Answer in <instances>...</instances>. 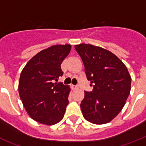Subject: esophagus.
I'll use <instances>...</instances> for the list:
<instances>
[{"label":"esophagus","mask_w":146,"mask_h":146,"mask_svg":"<svg viewBox=\"0 0 146 146\" xmlns=\"http://www.w3.org/2000/svg\"><path fill=\"white\" fill-rule=\"evenodd\" d=\"M71 86H72V89H73V90H76V89H77L78 88V86H76V85H73V84H72Z\"/></svg>","instance_id":"34e87169"}]
</instances>
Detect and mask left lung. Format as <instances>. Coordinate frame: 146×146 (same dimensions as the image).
<instances>
[{"label": "left lung", "instance_id": "1", "mask_svg": "<svg viewBox=\"0 0 146 146\" xmlns=\"http://www.w3.org/2000/svg\"><path fill=\"white\" fill-rule=\"evenodd\" d=\"M75 48L82 59L86 78L93 84L92 92H84L81 101L83 115L92 124H107L125 105L130 93V74L121 60L107 49L86 44Z\"/></svg>", "mask_w": 146, "mask_h": 146}]
</instances>
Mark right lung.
Segmentation results:
<instances>
[{"label":"right lung","instance_id":"add662e5","mask_svg":"<svg viewBox=\"0 0 146 146\" xmlns=\"http://www.w3.org/2000/svg\"><path fill=\"white\" fill-rule=\"evenodd\" d=\"M71 45H54L35 54L22 69L19 94L28 115L35 121L53 125L63 119L70 88L53 83L62 76L61 64Z\"/></svg>","mask_w":146,"mask_h":146}]
</instances>
